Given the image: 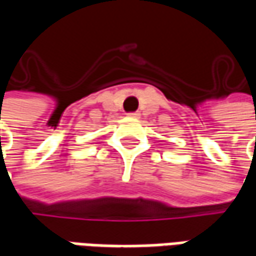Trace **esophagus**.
I'll return each instance as SVG.
<instances>
[{
	"mask_svg": "<svg viewBox=\"0 0 256 256\" xmlns=\"http://www.w3.org/2000/svg\"><path fill=\"white\" fill-rule=\"evenodd\" d=\"M128 118H134V119H137V118H140V114H138V112H128Z\"/></svg>",
	"mask_w": 256,
	"mask_h": 256,
	"instance_id": "esophagus-1",
	"label": "esophagus"
}]
</instances>
